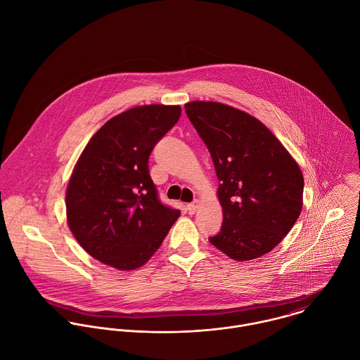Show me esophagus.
Instances as JSON below:
<instances>
[{
  "label": "esophagus",
  "mask_w": 360,
  "mask_h": 360,
  "mask_svg": "<svg viewBox=\"0 0 360 360\" xmlns=\"http://www.w3.org/2000/svg\"><path fill=\"white\" fill-rule=\"evenodd\" d=\"M198 206H199V202L198 200H195L193 203H191V205H188L186 206V210H188V213L192 216V214H195L196 213V210H198Z\"/></svg>",
  "instance_id": "1"
}]
</instances>
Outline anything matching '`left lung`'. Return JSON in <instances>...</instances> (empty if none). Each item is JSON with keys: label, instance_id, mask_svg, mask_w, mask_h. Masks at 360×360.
Segmentation results:
<instances>
[{"label": "left lung", "instance_id": "left-lung-1", "mask_svg": "<svg viewBox=\"0 0 360 360\" xmlns=\"http://www.w3.org/2000/svg\"><path fill=\"white\" fill-rule=\"evenodd\" d=\"M185 111L221 182L217 195L224 219L210 243L239 262L271 252L302 212L299 165L266 125L240 110L192 101Z\"/></svg>", "mask_w": 360, "mask_h": 360}]
</instances>
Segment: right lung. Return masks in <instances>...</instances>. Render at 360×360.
<instances>
[{
  "instance_id": "add662e5",
  "label": "right lung",
  "mask_w": 360,
  "mask_h": 360,
  "mask_svg": "<svg viewBox=\"0 0 360 360\" xmlns=\"http://www.w3.org/2000/svg\"><path fill=\"white\" fill-rule=\"evenodd\" d=\"M179 105L131 108L105 122L82 151L67 188V218L98 262L135 270L157 252L179 210L161 203L148 157L178 122Z\"/></svg>"
}]
</instances>
